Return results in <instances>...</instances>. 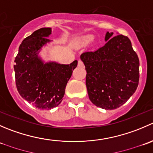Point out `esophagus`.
I'll use <instances>...</instances> for the list:
<instances>
[{"mask_svg":"<svg viewBox=\"0 0 153 153\" xmlns=\"http://www.w3.org/2000/svg\"><path fill=\"white\" fill-rule=\"evenodd\" d=\"M78 67H84V64H83V62L81 61V60H79V61H78Z\"/></svg>","mask_w":153,"mask_h":153,"instance_id":"obj_1","label":"esophagus"}]
</instances>
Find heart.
Returning <instances> with one entry per match:
<instances>
[{"instance_id": "heart-1", "label": "heart", "mask_w": 153, "mask_h": 153, "mask_svg": "<svg viewBox=\"0 0 153 153\" xmlns=\"http://www.w3.org/2000/svg\"><path fill=\"white\" fill-rule=\"evenodd\" d=\"M94 39V37L92 35H84L82 36L78 41V45L80 47H84L90 44Z\"/></svg>"}]
</instances>
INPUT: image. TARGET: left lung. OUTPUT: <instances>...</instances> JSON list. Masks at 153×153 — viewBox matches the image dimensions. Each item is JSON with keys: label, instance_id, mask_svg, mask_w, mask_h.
I'll return each mask as SVG.
<instances>
[{"label": "left lung", "instance_id": "1", "mask_svg": "<svg viewBox=\"0 0 153 153\" xmlns=\"http://www.w3.org/2000/svg\"><path fill=\"white\" fill-rule=\"evenodd\" d=\"M105 45L85 52L81 60L86 70L89 100L98 107L114 109L134 94L139 81V60L129 38L106 32Z\"/></svg>", "mask_w": 153, "mask_h": 153}]
</instances>
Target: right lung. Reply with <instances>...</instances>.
Instances as JSON below:
<instances>
[{"instance_id":"right-lung-1","label":"right lung","mask_w":153,"mask_h":153,"mask_svg":"<svg viewBox=\"0 0 153 153\" xmlns=\"http://www.w3.org/2000/svg\"><path fill=\"white\" fill-rule=\"evenodd\" d=\"M51 28H41L26 38L15 60V82L23 98L38 109H50L61 104L66 86L78 61L70 64L46 62L41 56L43 48L50 44Z\"/></svg>"}]
</instances>
